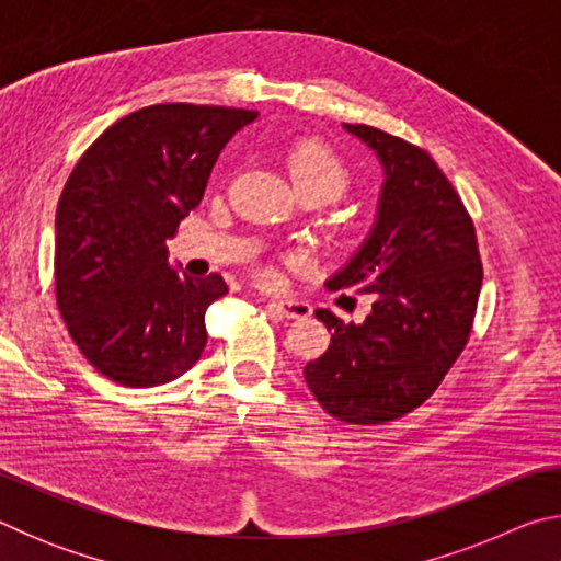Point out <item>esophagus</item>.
I'll return each mask as SVG.
<instances>
[{"label": "esophagus", "instance_id": "esophagus-1", "mask_svg": "<svg viewBox=\"0 0 561 561\" xmlns=\"http://www.w3.org/2000/svg\"><path fill=\"white\" fill-rule=\"evenodd\" d=\"M272 307L277 309L282 317H287V319H307L311 314L309 301H301V299H289V297L272 299Z\"/></svg>", "mask_w": 561, "mask_h": 561}]
</instances>
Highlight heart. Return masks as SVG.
<instances>
[{"mask_svg": "<svg viewBox=\"0 0 561 561\" xmlns=\"http://www.w3.org/2000/svg\"><path fill=\"white\" fill-rule=\"evenodd\" d=\"M287 168L301 195H321L336 201L348 190V168L336 150L319 140H301L287 156Z\"/></svg>", "mask_w": 561, "mask_h": 561, "instance_id": "1", "label": "heart"}]
</instances>
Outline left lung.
<instances>
[{"mask_svg": "<svg viewBox=\"0 0 561 561\" xmlns=\"http://www.w3.org/2000/svg\"><path fill=\"white\" fill-rule=\"evenodd\" d=\"M344 128L376 150L386 180L371 234L327 287L374 294V307L364 324L317 309L331 344L304 378L329 415L378 425L428 401L462 354L482 262L472 217L423 148L364 123Z\"/></svg>", "mask_w": 561, "mask_h": 561, "instance_id": "obj_1", "label": "left lung"}]
</instances>
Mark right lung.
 I'll list each match as a JSON object with an SVG mask.
<instances>
[{
  "label": "right lung",
  "instance_id": "obj_1",
  "mask_svg": "<svg viewBox=\"0 0 561 561\" xmlns=\"http://www.w3.org/2000/svg\"><path fill=\"white\" fill-rule=\"evenodd\" d=\"M257 111L158 103L121 118L73 165L56 210L54 287L61 319L111 381L148 388L193 368L220 274L168 267L183 217L203 201L220 150Z\"/></svg>",
  "mask_w": 561,
  "mask_h": 561
}]
</instances>
